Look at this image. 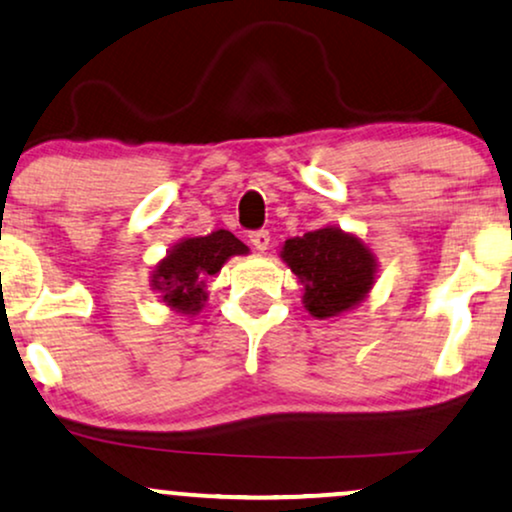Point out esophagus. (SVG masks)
I'll use <instances>...</instances> for the list:
<instances>
[{
  "label": "esophagus",
  "instance_id": "obj_1",
  "mask_svg": "<svg viewBox=\"0 0 512 512\" xmlns=\"http://www.w3.org/2000/svg\"><path fill=\"white\" fill-rule=\"evenodd\" d=\"M250 243L255 245V250L264 252V250L269 248V231H264V229L252 231V233H250Z\"/></svg>",
  "mask_w": 512,
  "mask_h": 512
}]
</instances>
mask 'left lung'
<instances>
[{"label": "left lung", "instance_id": "1", "mask_svg": "<svg viewBox=\"0 0 512 512\" xmlns=\"http://www.w3.org/2000/svg\"><path fill=\"white\" fill-rule=\"evenodd\" d=\"M281 257L303 283L305 307L319 319L360 303L377 272L374 255L362 240L331 226L286 240Z\"/></svg>", "mask_w": 512, "mask_h": 512}]
</instances>
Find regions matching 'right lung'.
<instances>
[{"mask_svg": "<svg viewBox=\"0 0 512 512\" xmlns=\"http://www.w3.org/2000/svg\"><path fill=\"white\" fill-rule=\"evenodd\" d=\"M248 255V245L231 231H212L209 236L186 238L178 243L152 276V286L162 293L164 303L183 315L200 312L205 295V279L214 276L229 257Z\"/></svg>", "mask_w": 512, "mask_h": 512, "instance_id": "1", "label": "right lung"}]
</instances>
